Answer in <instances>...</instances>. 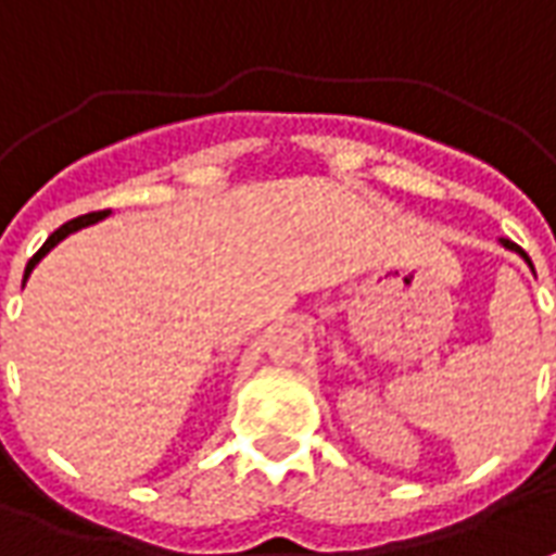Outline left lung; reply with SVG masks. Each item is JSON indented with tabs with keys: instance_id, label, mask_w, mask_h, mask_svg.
I'll return each mask as SVG.
<instances>
[{
	"instance_id": "obj_1",
	"label": "left lung",
	"mask_w": 556,
	"mask_h": 556,
	"mask_svg": "<svg viewBox=\"0 0 556 556\" xmlns=\"http://www.w3.org/2000/svg\"><path fill=\"white\" fill-rule=\"evenodd\" d=\"M503 243H506L508 250H518V252H521V255H523V258H527V252H523L521 247H515V243H511V240H503ZM527 262H530V258H527Z\"/></svg>"
}]
</instances>
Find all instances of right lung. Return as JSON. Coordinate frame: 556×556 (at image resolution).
<instances>
[{"label": "right lung", "instance_id": "obj_1", "mask_svg": "<svg viewBox=\"0 0 556 556\" xmlns=\"http://www.w3.org/2000/svg\"><path fill=\"white\" fill-rule=\"evenodd\" d=\"M102 216H108V211L84 213V216H77V219H72V223L60 225V228H56V231H53V235H50L48 240H45V247H41V250L35 252L33 258H29V265H26V274H23V282H26V277H29V274H33V267L38 265V262H41V255H48V252L53 250V247H56V243H60V240L65 238V235H72V231H77V228H84V225L99 223V219H102Z\"/></svg>", "mask_w": 556, "mask_h": 556}]
</instances>
